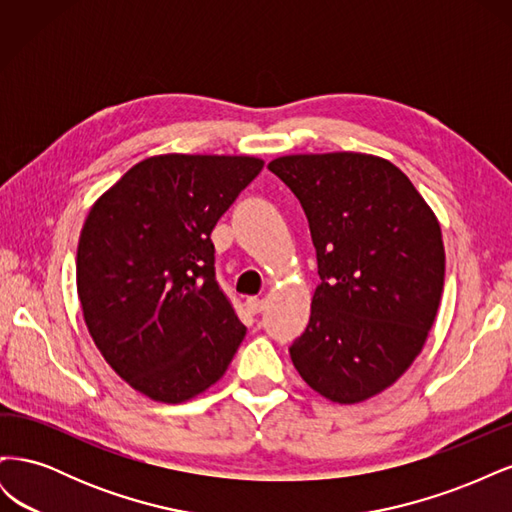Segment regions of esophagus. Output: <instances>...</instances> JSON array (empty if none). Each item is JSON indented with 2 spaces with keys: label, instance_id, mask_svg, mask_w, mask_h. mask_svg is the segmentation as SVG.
<instances>
[{
  "label": "esophagus",
  "instance_id": "esophagus-1",
  "mask_svg": "<svg viewBox=\"0 0 512 512\" xmlns=\"http://www.w3.org/2000/svg\"><path fill=\"white\" fill-rule=\"evenodd\" d=\"M245 307H247V312H250V314H258V312H262V307H265V301L258 299V297H250L245 301Z\"/></svg>",
  "mask_w": 512,
  "mask_h": 512
}]
</instances>
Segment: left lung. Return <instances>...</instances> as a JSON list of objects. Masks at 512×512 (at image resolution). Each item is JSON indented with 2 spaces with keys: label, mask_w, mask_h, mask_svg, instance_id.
Here are the masks:
<instances>
[{
  "label": "left lung",
  "mask_w": 512,
  "mask_h": 512,
  "mask_svg": "<svg viewBox=\"0 0 512 512\" xmlns=\"http://www.w3.org/2000/svg\"><path fill=\"white\" fill-rule=\"evenodd\" d=\"M269 170L299 198L320 275L290 359L337 404L378 395L412 365L438 314L436 215L397 166L365 153L284 156Z\"/></svg>",
  "instance_id": "8db88e82"
}]
</instances>
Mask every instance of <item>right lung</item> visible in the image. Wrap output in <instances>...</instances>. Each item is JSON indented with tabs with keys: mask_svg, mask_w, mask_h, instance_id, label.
<instances>
[{
	"mask_svg": "<svg viewBox=\"0 0 512 512\" xmlns=\"http://www.w3.org/2000/svg\"><path fill=\"white\" fill-rule=\"evenodd\" d=\"M262 166L147 158L91 207L76 288L98 350L132 389L179 404L224 376L247 329L215 280L211 230Z\"/></svg>",
	"mask_w": 512,
	"mask_h": 512,
	"instance_id": "1",
	"label": "right lung"
}]
</instances>
